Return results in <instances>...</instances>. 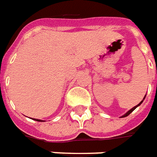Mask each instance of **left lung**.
<instances>
[{"instance_id":"8db88e82","label":"left lung","mask_w":157,"mask_h":157,"mask_svg":"<svg viewBox=\"0 0 157 157\" xmlns=\"http://www.w3.org/2000/svg\"><path fill=\"white\" fill-rule=\"evenodd\" d=\"M145 97H146V95H145V97H144V98H143V100H142L141 102H140V103H139V104H137V105H136V106H135V107H134V108H132L131 109H129V110H128V112L126 113H124V115H122L121 117H120V118H124V117H127V116H128V115H129V114H130V113H131L133 112V111H134V110H135V109H136V108H137V107H139V106H140V104H141L142 102H143V101H144V100H145Z\"/></svg>"}]
</instances>
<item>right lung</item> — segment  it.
Masks as SVG:
<instances>
[{
	"instance_id": "right-lung-1",
	"label": "right lung",
	"mask_w": 157,
	"mask_h": 157,
	"mask_svg": "<svg viewBox=\"0 0 157 157\" xmlns=\"http://www.w3.org/2000/svg\"><path fill=\"white\" fill-rule=\"evenodd\" d=\"M33 120H35V121H39V122H42L43 120H41V119H37V118H34Z\"/></svg>"
}]
</instances>
